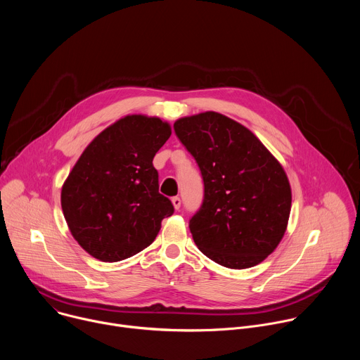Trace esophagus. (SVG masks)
<instances>
[{
    "instance_id": "34e87169",
    "label": "esophagus",
    "mask_w": 360,
    "mask_h": 360,
    "mask_svg": "<svg viewBox=\"0 0 360 360\" xmlns=\"http://www.w3.org/2000/svg\"><path fill=\"white\" fill-rule=\"evenodd\" d=\"M172 205H174V208L176 210V211H179V208H181V199L178 198V196H174L172 199Z\"/></svg>"
}]
</instances>
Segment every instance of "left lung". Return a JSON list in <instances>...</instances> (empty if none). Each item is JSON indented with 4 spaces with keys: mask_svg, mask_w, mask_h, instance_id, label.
Segmentation results:
<instances>
[{
    "mask_svg": "<svg viewBox=\"0 0 360 360\" xmlns=\"http://www.w3.org/2000/svg\"><path fill=\"white\" fill-rule=\"evenodd\" d=\"M203 179V200L189 229L214 262L246 269L261 264L285 235L292 192L278 160L248 128L214 112L174 124Z\"/></svg>",
    "mask_w": 360,
    "mask_h": 360,
    "instance_id": "8db88e82",
    "label": "left lung"
}]
</instances>
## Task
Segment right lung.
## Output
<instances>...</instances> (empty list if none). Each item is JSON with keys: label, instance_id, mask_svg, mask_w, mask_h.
Segmentation results:
<instances>
[{"label": "right lung", "instance_id": "1", "mask_svg": "<svg viewBox=\"0 0 360 360\" xmlns=\"http://www.w3.org/2000/svg\"><path fill=\"white\" fill-rule=\"evenodd\" d=\"M171 136L157 117L127 115L85 148L61 191L68 228L94 258L118 262L157 238L172 202L160 193L152 160Z\"/></svg>", "mask_w": 360, "mask_h": 360}]
</instances>
